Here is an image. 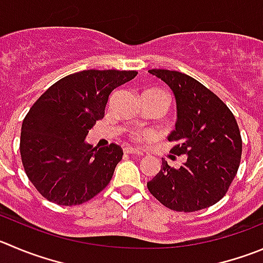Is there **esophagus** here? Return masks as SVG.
<instances>
[{
  "label": "esophagus",
  "mask_w": 263,
  "mask_h": 263,
  "mask_svg": "<svg viewBox=\"0 0 263 263\" xmlns=\"http://www.w3.org/2000/svg\"><path fill=\"white\" fill-rule=\"evenodd\" d=\"M124 152L125 154L137 155V156H142V155H143V152L142 151H139V149H136V148H132V147H125Z\"/></svg>",
  "instance_id": "obj_1"
}]
</instances>
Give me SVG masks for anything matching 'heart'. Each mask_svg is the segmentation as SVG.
I'll use <instances>...</instances> for the list:
<instances>
[{
  "label": "heart",
  "instance_id": "heart-1",
  "mask_svg": "<svg viewBox=\"0 0 263 263\" xmlns=\"http://www.w3.org/2000/svg\"><path fill=\"white\" fill-rule=\"evenodd\" d=\"M149 91H156V90H149ZM160 92H161V91H160ZM132 138H133L134 141H141V139L143 138V134L139 133V132H137V133H133Z\"/></svg>",
  "mask_w": 263,
  "mask_h": 263
}]
</instances>
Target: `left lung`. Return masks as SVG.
<instances>
[{
    "label": "left lung",
    "mask_w": 263,
    "mask_h": 263,
    "mask_svg": "<svg viewBox=\"0 0 263 263\" xmlns=\"http://www.w3.org/2000/svg\"><path fill=\"white\" fill-rule=\"evenodd\" d=\"M176 97V129L167 141L176 142L172 154L186 155L178 167L165 160L149 182L148 191L166 208L196 212L218 202L237 173L242 142L235 116L213 91L189 74L149 69Z\"/></svg>",
    "instance_id": "obj_1"
}]
</instances>
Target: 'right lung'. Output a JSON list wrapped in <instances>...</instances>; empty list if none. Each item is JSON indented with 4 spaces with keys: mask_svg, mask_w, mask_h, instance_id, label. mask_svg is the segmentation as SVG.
Masks as SVG:
<instances>
[{
    "mask_svg": "<svg viewBox=\"0 0 263 263\" xmlns=\"http://www.w3.org/2000/svg\"><path fill=\"white\" fill-rule=\"evenodd\" d=\"M137 71L87 69L68 74L34 102L22 124L21 156L37 191L59 205H80L107 187L122 149L111 143L96 149L85 142L103 119L112 90Z\"/></svg>",
    "mask_w": 263,
    "mask_h": 263,
    "instance_id": "obj_1",
    "label": "right lung"
}]
</instances>
